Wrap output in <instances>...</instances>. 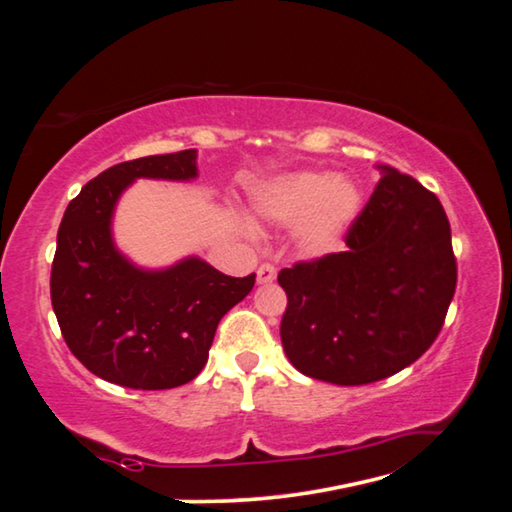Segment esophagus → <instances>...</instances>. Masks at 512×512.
Masks as SVG:
<instances>
[{
    "mask_svg": "<svg viewBox=\"0 0 512 512\" xmlns=\"http://www.w3.org/2000/svg\"><path fill=\"white\" fill-rule=\"evenodd\" d=\"M275 275H277V268H275L273 264H268V262H264L262 266L257 268V282H259V284L273 282Z\"/></svg>",
    "mask_w": 512,
    "mask_h": 512,
    "instance_id": "esophagus-1",
    "label": "esophagus"
}]
</instances>
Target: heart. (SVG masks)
<instances>
[{"label":"heart","instance_id":"1","mask_svg":"<svg viewBox=\"0 0 512 512\" xmlns=\"http://www.w3.org/2000/svg\"><path fill=\"white\" fill-rule=\"evenodd\" d=\"M255 212L273 223H300V246L307 253H329L339 246L361 210V194L352 180L334 171L287 173L255 189Z\"/></svg>","mask_w":512,"mask_h":512}]
</instances>
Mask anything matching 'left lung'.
<instances>
[{
  "mask_svg": "<svg viewBox=\"0 0 512 512\" xmlns=\"http://www.w3.org/2000/svg\"><path fill=\"white\" fill-rule=\"evenodd\" d=\"M345 232L343 253L296 262L280 336L302 375L361 386L411 366L443 329L456 257L436 194L391 167Z\"/></svg>",
  "mask_w": 512,
  "mask_h": 512,
  "instance_id": "1",
  "label": "left lung"
}]
</instances>
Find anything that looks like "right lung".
<instances>
[{
    "instance_id": "obj_1",
    "label": "right lung",
    "mask_w": 512,
    "mask_h": 512,
    "mask_svg": "<svg viewBox=\"0 0 512 512\" xmlns=\"http://www.w3.org/2000/svg\"><path fill=\"white\" fill-rule=\"evenodd\" d=\"M135 178H196V151L115 164L72 198L58 228L51 305L67 348L94 375L137 391L192 381L207 363L219 320L255 287L189 257L140 271L117 253L110 219Z\"/></svg>"
}]
</instances>
